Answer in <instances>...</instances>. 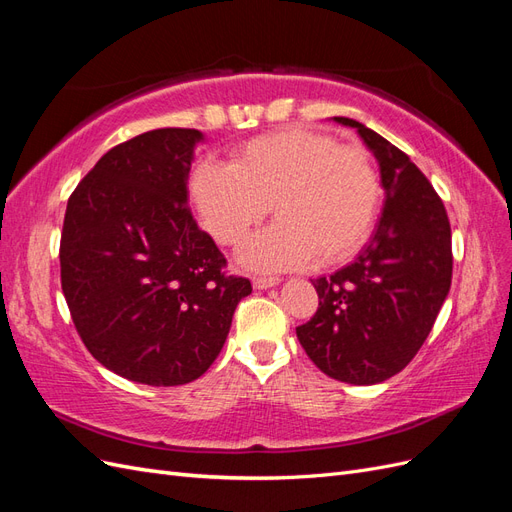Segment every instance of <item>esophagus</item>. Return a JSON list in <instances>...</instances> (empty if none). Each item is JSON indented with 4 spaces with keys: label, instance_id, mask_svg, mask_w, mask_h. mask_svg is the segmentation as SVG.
I'll return each mask as SVG.
<instances>
[{
    "label": "esophagus",
    "instance_id": "obj_1",
    "mask_svg": "<svg viewBox=\"0 0 512 512\" xmlns=\"http://www.w3.org/2000/svg\"><path fill=\"white\" fill-rule=\"evenodd\" d=\"M252 284H254V288H258V290H267V288H271V286H277L280 284V277H254L252 280Z\"/></svg>",
    "mask_w": 512,
    "mask_h": 512
}]
</instances>
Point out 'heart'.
<instances>
[{
  "instance_id": "obj_1",
  "label": "heart",
  "mask_w": 512,
  "mask_h": 512,
  "mask_svg": "<svg viewBox=\"0 0 512 512\" xmlns=\"http://www.w3.org/2000/svg\"><path fill=\"white\" fill-rule=\"evenodd\" d=\"M188 190L205 230L226 247L243 243L271 207L277 222L239 252L256 271L350 260L369 239L382 200L378 168L363 147L307 128L256 136L226 166L198 164Z\"/></svg>"
}]
</instances>
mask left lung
Instances as JSON below:
<instances>
[{
	"mask_svg": "<svg viewBox=\"0 0 512 512\" xmlns=\"http://www.w3.org/2000/svg\"><path fill=\"white\" fill-rule=\"evenodd\" d=\"M335 121L359 132L374 153L386 200L374 237L352 265L314 282L320 303L297 337L329 378L378 384L421 350L451 290V224L404 151L359 121Z\"/></svg>",
	"mask_w": 512,
	"mask_h": 512,
	"instance_id": "obj_1",
	"label": "left lung"
}]
</instances>
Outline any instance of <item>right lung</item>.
I'll return each mask as SVG.
<instances>
[{
    "label": "right lung",
    "instance_id": "right-lung-1",
    "mask_svg": "<svg viewBox=\"0 0 512 512\" xmlns=\"http://www.w3.org/2000/svg\"><path fill=\"white\" fill-rule=\"evenodd\" d=\"M203 132L162 128L106 151L68 198L61 290L96 361L149 386L200 378L218 359L245 277L188 207Z\"/></svg>",
    "mask_w": 512,
    "mask_h": 512
}]
</instances>
